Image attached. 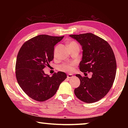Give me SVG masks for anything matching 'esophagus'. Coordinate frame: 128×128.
I'll return each mask as SVG.
<instances>
[{
	"instance_id": "esophagus-1",
	"label": "esophagus",
	"mask_w": 128,
	"mask_h": 128,
	"mask_svg": "<svg viewBox=\"0 0 128 128\" xmlns=\"http://www.w3.org/2000/svg\"><path fill=\"white\" fill-rule=\"evenodd\" d=\"M73 77V75L72 74H68L67 75V78H71Z\"/></svg>"
}]
</instances>
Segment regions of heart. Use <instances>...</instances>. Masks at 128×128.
<instances>
[{
    "label": "heart",
    "mask_w": 128,
    "mask_h": 128,
    "mask_svg": "<svg viewBox=\"0 0 128 128\" xmlns=\"http://www.w3.org/2000/svg\"><path fill=\"white\" fill-rule=\"evenodd\" d=\"M76 46H79V45L78 44V43L77 42H76L75 41H71V42H69L68 44L69 48H70V47H74ZM56 48H57V46L55 47V50H54V55H55ZM76 66V62H64V63L58 66V69L59 70L62 71V72L70 73L73 72V69H74V66Z\"/></svg>",
    "instance_id": "1"
}]
</instances>
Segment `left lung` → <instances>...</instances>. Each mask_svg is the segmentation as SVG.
I'll list each match as a JSON object with an SVG mask.
<instances>
[{
    "mask_svg": "<svg viewBox=\"0 0 128 128\" xmlns=\"http://www.w3.org/2000/svg\"><path fill=\"white\" fill-rule=\"evenodd\" d=\"M82 47V59L79 65L80 71L88 74L92 72V78L78 74L80 85L74 89L80 100L92 103L100 100L111 89L116 73L115 56L107 41L92 33L70 35Z\"/></svg>",
    "mask_w": 128,
    "mask_h": 128,
    "instance_id": "8db88e82",
    "label": "left lung"
}]
</instances>
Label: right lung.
I'll return each instance as SVG.
<instances>
[{
	"instance_id": "obj_1",
	"label": "right lung",
	"mask_w": 128,
	"mask_h": 128,
	"mask_svg": "<svg viewBox=\"0 0 128 128\" xmlns=\"http://www.w3.org/2000/svg\"><path fill=\"white\" fill-rule=\"evenodd\" d=\"M63 38L39 35L26 41L18 51L15 67L17 81L34 100L44 102L51 98L66 78L64 72H58L50 77L43 70L54 59V46Z\"/></svg>"
}]
</instances>
